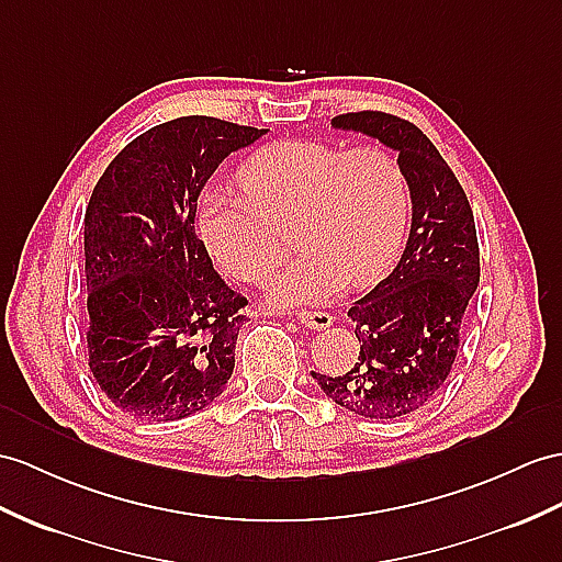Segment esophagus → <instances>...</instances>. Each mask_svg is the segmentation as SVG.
I'll return each instance as SVG.
<instances>
[{
	"label": "esophagus",
	"instance_id": "1",
	"mask_svg": "<svg viewBox=\"0 0 562 562\" xmlns=\"http://www.w3.org/2000/svg\"><path fill=\"white\" fill-rule=\"evenodd\" d=\"M295 319L307 328H314V331H322V328H328L334 324V317L328 312H310V310H297Z\"/></svg>",
	"mask_w": 562,
	"mask_h": 562
}]
</instances>
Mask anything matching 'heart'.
Instances as JSON below:
<instances>
[{"label": "heart", "instance_id": "obj_1", "mask_svg": "<svg viewBox=\"0 0 562 562\" xmlns=\"http://www.w3.org/2000/svg\"><path fill=\"white\" fill-rule=\"evenodd\" d=\"M238 183L243 195L214 190L202 198L198 234L228 277L265 283L285 250L281 228L291 224L297 255L273 279V303L367 289L403 250L409 188L386 147L281 140L245 161Z\"/></svg>", "mask_w": 562, "mask_h": 562}]
</instances>
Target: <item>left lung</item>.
<instances>
[{
    "label": "left lung",
    "mask_w": 562,
    "mask_h": 562,
    "mask_svg": "<svg viewBox=\"0 0 562 562\" xmlns=\"http://www.w3.org/2000/svg\"><path fill=\"white\" fill-rule=\"evenodd\" d=\"M331 126L367 133L398 153L413 226L398 267L348 310L358 362L344 376H312L355 415L401 419L443 389L456 362L464 310L479 283L474 214L453 169L415 123L350 112L334 116Z\"/></svg>",
    "instance_id": "1"
}]
</instances>
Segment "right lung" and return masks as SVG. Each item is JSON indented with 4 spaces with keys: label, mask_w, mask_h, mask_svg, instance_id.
I'll use <instances>...</instances> for the list:
<instances>
[{
    "label": "right lung",
    "mask_w": 562,
    "mask_h": 562,
    "mask_svg": "<svg viewBox=\"0 0 562 562\" xmlns=\"http://www.w3.org/2000/svg\"><path fill=\"white\" fill-rule=\"evenodd\" d=\"M267 128L181 116L112 159L86 210L88 364L123 415H195L228 384L248 297L214 271L198 198L231 153Z\"/></svg>",
    "instance_id": "right-lung-1"
}]
</instances>
